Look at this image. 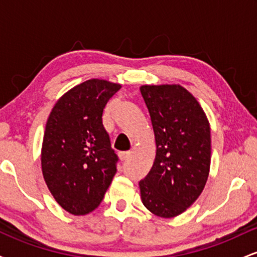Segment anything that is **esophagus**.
Segmentation results:
<instances>
[{"instance_id": "34e87169", "label": "esophagus", "mask_w": 257, "mask_h": 257, "mask_svg": "<svg viewBox=\"0 0 257 257\" xmlns=\"http://www.w3.org/2000/svg\"><path fill=\"white\" fill-rule=\"evenodd\" d=\"M132 152L131 151H124V152H119V159L120 161H126L129 157H131Z\"/></svg>"}]
</instances>
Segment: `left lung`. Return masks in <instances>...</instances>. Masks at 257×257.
Wrapping results in <instances>:
<instances>
[{"mask_svg": "<svg viewBox=\"0 0 257 257\" xmlns=\"http://www.w3.org/2000/svg\"><path fill=\"white\" fill-rule=\"evenodd\" d=\"M156 140V158L139 182L141 200L159 217L187 210L204 190L210 170V124L192 94L180 84L141 85Z\"/></svg>", "mask_w": 257, "mask_h": 257, "instance_id": "8db88e82", "label": "left lung"}]
</instances>
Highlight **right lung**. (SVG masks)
Listing matches in <instances>:
<instances>
[{
    "mask_svg": "<svg viewBox=\"0 0 257 257\" xmlns=\"http://www.w3.org/2000/svg\"><path fill=\"white\" fill-rule=\"evenodd\" d=\"M120 84L88 79L55 102L43 135L41 166L47 187L64 210L87 215L104 198L118 157L102 124L107 101Z\"/></svg>",
    "mask_w": 257,
    "mask_h": 257,
    "instance_id": "obj_1",
    "label": "right lung"
}]
</instances>
